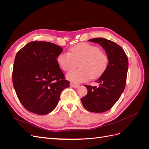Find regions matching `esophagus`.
<instances>
[{
  "mask_svg": "<svg viewBox=\"0 0 149 149\" xmlns=\"http://www.w3.org/2000/svg\"><path fill=\"white\" fill-rule=\"evenodd\" d=\"M70 86H71L73 87V88H78L79 86V84H74V83H70Z\"/></svg>",
  "mask_w": 149,
  "mask_h": 149,
  "instance_id": "34e87169",
  "label": "esophagus"
}]
</instances>
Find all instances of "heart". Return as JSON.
<instances>
[{
    "label": "heart",
    "mask_w": 149,
    "mask_h": 149,
    "mask_svg": "<svg viewBox=\"0 0 149 149\" xmlns=\"http://www.w3.org/2000/svg\"><path fill=\"white\" fill-rule=\"evenodd\" d=\"M57 62L65 71L78 66L79 69L69 72L66 78L75 83L86 82L90 78L100 77L109 64L107 53L97 46L80 43L71 47L70 53L62 52L57 57Z\"/></svg>",
    "instance_id": "heart-1"
}]
</instances>
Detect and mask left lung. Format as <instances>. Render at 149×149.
Segmentation results:
<instances>
[{
  "instance_id": "8db88e82",
  "label": "left lung",
  "mask_w": 149,
  "mask_h": 149,
  "mask_svg": "<svg viewBox=\"0 0 149 149\" xmlns=\"http://www.w3.org/2000/svg\"><path fill=\"white\" fill-rule=\"evenodd\" d=\"M105 49L109 64L95 82L99 86L84 85L88 90L86 96L81 99L83 106L92 112H104L111 109L124 91L128 70V58L121 47L104 38L90 39Z\"/></svg>"
}]
</instances>
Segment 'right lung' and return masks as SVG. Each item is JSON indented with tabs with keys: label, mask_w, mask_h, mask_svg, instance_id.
<instances>
[{
	"label": "right lung",
	"mask_w": 149,
	"mask_h": 149,
	"mask_svg": "<svg viewBox=\"0 0 149 149\" xmlns=\"http://www.w3.org/2000/svg\"><path fill=\"white\" fill-rule=\"evenodd\" d=\"M62 51L55 43L33 41L17 52L13 85L20 102L29 111L39 115L51 112L61 91L69 86L56 60Z\"/></svg>",
	"instance_id": "1"
}]
</instances>
